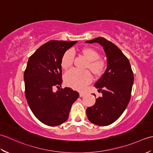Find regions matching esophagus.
I'll list each match as a JSON object with an SVG mask.
<instances>
[{
  "label": "esophagus",
  "instance_id": "1",
  "mask_svg": "<svg viewBox=\"0 0 153 153\" xmlns=\"http://www.w3.org/2000/svg\"><path fill=\"white\" fill-rule=\"evenodd\" d=\"M85 95V93H83V92H80L79 93V97H83Z\"/></svg>",
  "mask_w": 153,
  "mask_h": 153
}]
</instances>
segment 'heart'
<instances>
[{"label": "heart", "mask_w": 153, "mask_h": 153, "mask_svg": "<svg viewBox=\"0 0 153 153\" xmlns=\"http://www.w3.org/2000/svg\"><path fill=\"white\" fill-rule=\"evenodd\" d=\"M81 53L87 60H88L87 67L93 74L98 75L101 72L103 68V63L102 61L97 60L99 57L98 52L91 48H85L81 51ZM73 58L72 52L67 51L62 57V68L63 69H67L70 67L72 64ZM91 75L86 71L72 69L68 71L64 76V82L66 85L76 90H83L91 82Z\"/></svg>", "instance_id": "1"}]
</instances>
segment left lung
Returning <instances> with one entry per match:
<instances>
[{"label": "left lung", "instance_id": "1", "mask_svg": "<svg viewBox=\"0 0 153 153\" xmlns=\"http://www.w3.org/2000/svg\"><path fill=\"white\" fill-rule=\"evenodd\" d=\"M85 43L101 45L107 62L105 73L95 84L98 91H101L102 96L96 99L95 105L87 108V116L94 124L108 126L120 118L128 105L134 74L129 60L112 42L97 37Z\"/></svg>", "mask_w": 153, "mask_h": 153}]
</instances>
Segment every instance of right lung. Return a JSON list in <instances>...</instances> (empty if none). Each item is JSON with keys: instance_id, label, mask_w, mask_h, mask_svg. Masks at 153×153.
I'll return each instance as SVG.
<instances>
[{"instance_id": "right-lung-1", "label": "right lung", "mask_w": 153, "mask_h": 153, "mask_svg": "<svg viewBox=\"0 0 153 153\" xmlns=\"http://www.w3.org/2000/svg\"><path fill=\"white\" fill-rule=\"evenodd\" d=\"M77 41H51L29 58L24 79L27 101L35 117L45 124L56 126L68 118L71 105L79 97L70 87L60 88L61 59ZM56 86L58 90L53 91Z\"/></svg>"}]
</instances>
